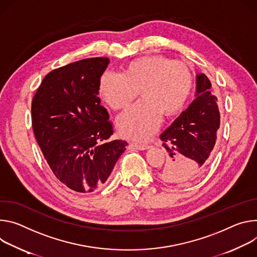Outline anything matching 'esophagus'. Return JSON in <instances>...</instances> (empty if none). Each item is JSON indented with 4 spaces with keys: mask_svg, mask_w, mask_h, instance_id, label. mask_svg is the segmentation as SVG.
<instances>
[{
    "mask_svg": "<svg viewBox=\"0 0 257 257\" xmlns=\"http://www.w3.org/2000/svg\"><path fill=\"white\" fill-rule=\"evenodd\" d=\"M131 149H137V150H146L149 148L148 145H141V144H136V143H131L130 144Z\"/></svg>",
    "mask_w": 257,
    "mask_h": 257,
    "instance_id": "esophagus-1",
    "label": "esophagus"
}]
</instances>
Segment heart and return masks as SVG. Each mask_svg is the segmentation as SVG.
<instances>
[{
    "instance_id": "heart-1",
    "label": "heart",
    "mask_w": 257,
    "mask_h": 257,
    "mask_svg": "<svg viewBox=\"0 0 257 257\" xmlns=\"http://www.w3.org/2000/svg\"><path fill=\"white\" fill-rule=\"evenodd\" d=\"M193 85L194 76L188 65L152 55L132 60L123 73L104 72L99 91L114 110L126 108L141 91L143 100L120 114L117 126L127 139L146 141L158 130L162 114L174 116L185 108Z\"/></svg>"
}]
</instances>
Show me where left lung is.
I'll list each match as a JSON object with an SVG mask.
<instances>
[{"label": "left lung", "mask_w": 257, "mask_h": 257, "mask_svg": "<svg viewBox=\"0 0 257 257\" xmlns=\"http://www.w3.org/2000/svg\"><path fill=\"white\" fill-rule=\"evenodd\" d=\"M210 87L208 77L198 74L197 98L160 136L169 154L160 173L167 183L194 182L210 162L220 124L217 99L210 93Z\"/></svg>", "instance_id": "8db88e82"}]
</instances>
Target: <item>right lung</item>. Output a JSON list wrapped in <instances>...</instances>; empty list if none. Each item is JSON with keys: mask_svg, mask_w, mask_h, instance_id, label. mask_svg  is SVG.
<instances>
[{"mask_svg": "<svg viewBox=\"0 0 257 257\" xmlns=\"http://www.w3.org/2000/svg\"><path fill=\"white\" fill-rule=\"evenodd\" d=\"M105 57L79 60L49 72L32 103L38 144L57 180L87 193L101 188L127 143L114 140L113 123L100 105Z\"/></svg>", "mask_w": 257, "mask_h": 257, "instance_id": "1", "label": "right lung"}]
</instances>
